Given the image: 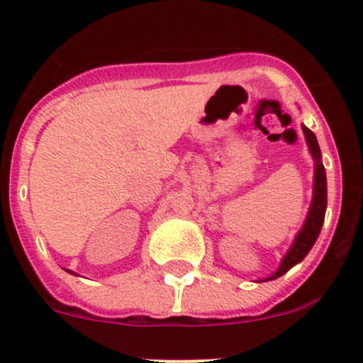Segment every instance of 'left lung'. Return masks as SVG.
Instances as JSON below:
<instances>
[{
	"mask_svg": "<svg viewBox=\"0 0 363 363\" xmlns=\"http://www.w3.org/2000/svg\"><path fill=\"white\" fill-rule=\"evenodd\" d=\"M302 131L303 137H306L311 156H313L314 160L313 200H311L309 212H307V218L306 221H303L302 228H300L298 233L295 235L294 244H291L286 255L283 256L276 272H274L272 276L265 277V279H258L256 283H265V281L277 279V277H281L283 274H286L291 267H295L296 263L302 262L307 256V252L313 250L314 242H316L318 237H320L321 226H323L325 211H327V174H325L323 161H321V151L320 145H318L316 135H314L309 128L303 126V124Z\"/></svg>",
	"mask_w": 363,
	"mask_h": 363,
	"instance_id": "1",
	"label": "left lung"
}]
</instances>
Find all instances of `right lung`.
<instances>
[{"label": "right lung", "mask_w": 363, "mask_h": 363, "mask_svg": "<svg viewBox=\"0 0 363 363\" xmlns=\"http://www.w3.org/2000/svg\"><path fill=\"white\" fill-rule=\"evenodd\" d=\"M67 270V272H69V274H73V276H79V274H75V272H72V270H68V269H65Z\"/></svg>", "instance_id": "add662e5"}]
</instances>
